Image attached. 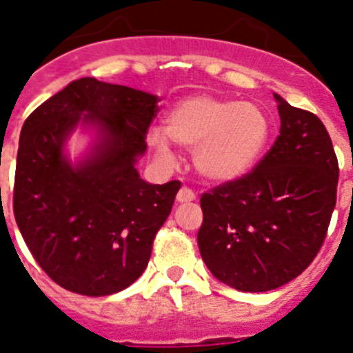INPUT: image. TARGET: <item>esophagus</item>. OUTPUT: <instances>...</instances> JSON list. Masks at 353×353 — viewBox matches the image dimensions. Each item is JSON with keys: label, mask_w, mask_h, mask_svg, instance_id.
<instances>
[{"label": "esophagus", "mask_w": 353, "mask_h": 353, "mask_svg": "<svg viewBox=\"0 0 353 353\" xmlns=\"http://www.w3.org/2000/svg\"><path fill=\"white\" fill-rule=\"evenodd\" d=\"M176 200H177V202H179V203L193 202V200H195V193H193L192 190H190V188L183 186V188H181V190H179V192H177Z\"/></svg>", "instance_id": "obj_1"}]
</instances>
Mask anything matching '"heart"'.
<instances>
[{
    "mask_svg": "<svg viewBox=\"0 0 353 353\" xmlns=\"http://www.w3.org/2000/svg\"><path fill=\"white\" fill-rule=\"evenodd\" d=\"M270 137V120L252 102L199 94L179 101L165 117V134L150 132V144L163 160H172L170 143L193 150V165L214 183L247 174Z\"/></svg>",
    "mask_w": 353,
    "mask_h": 353,
    "instance_id": "obj_1",
    "label": "heart"
}]
</instances>
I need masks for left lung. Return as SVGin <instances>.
<instances>
[{
	"instance_id": "left-lung-1",
	"label": "left lung",
	"mask_w": 353,
	"mask_h": 353,
	"mask_svg": "<svg viewBox=\"0 0 353 353\" xmlns=\"http://www.w3.org/2000/svg\"><path fill=\"white\" fill-rule=\"evenodd\" d=\"M281 134L251 172L203 193L199 249L217 281L281 288L308 268L336 205L338 158L324 123L275 94Z\"/></svg>"
}]
</instances>
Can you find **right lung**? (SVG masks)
<instances>
[{
	"mask_svg": "<svg viewBox=\"0 0 353 353\" xmlns=\"http://www.w3.org/2000/svg\"><path fill=\"white\" fill-rule=\"evenodd\" d=\"M157 95L74 80L36 108L19 141L13 214L32 258L55 284L83 296L123 291L143 275L179 181L150 184L137 158L158 113ZM98 128L91 154H63L78 124Z\"/></svg>",
	"mask_w": 353,
	"mask_h": 353,
	"instance_id": "add662e5",
	"label": "right lung"
}]
</instances>
